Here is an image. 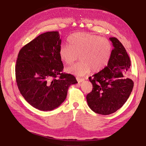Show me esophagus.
<instances>
[{
    "instance_id": "esophagus-1",
    "label": "esophagus",
    "mask_w": 146,
    "mask_h": 146,
    "mask_svg": "<svg viewBox=\"0 0 146 146\" xmlns=\"http://www.w3.org/2000/svg\"><path fill=\"white\" fill-rule=\"evenodd\" d=\"M76 80H77V81L78 83H81V82H83V81H84V78H77Z\"/></svg>"
}]
</instances>
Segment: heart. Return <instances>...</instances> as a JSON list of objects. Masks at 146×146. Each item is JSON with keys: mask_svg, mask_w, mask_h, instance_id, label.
Listing matches in <instances>:
<instances>
[{"mask_svg": "<svg viewBox=\"0 0 146 146\" xmlns=\"http://www.w3.org/2000/svg\"><path fill=\"white\" fill-rule=\"evenodd\" d=\"M68 45H62L59 56L66 65H71L78 58L80 62L66 68V72L77 76H83L92 70L98 72L110 62L112 45L107 38L86 32H76L68 38Z\"/></svg>", "mask_w": 146, "mask_h": 146, "instance_id": "1", "label": "heart"}]
</instances>
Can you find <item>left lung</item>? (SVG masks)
<instances>
[{"label":"left lung","mask_w":146,"mask_h":146,"mask_svg":"<svg viewBox=\"0 0 146 146\" xmlns=\"http://www.w3.org/2000/svg\"><path fill=\"white\" fill-rule=\"evenodd\" d=\"M114 48L108 65L89 78L93 84L92 91L86 100L94 113L108 115L123 106L134 86L133 81L124 75L131 66V60L126 49L115 37H110Z\"/></svg>","instance_id":"8db88e82"}]
</instances>
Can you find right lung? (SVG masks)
Returning a JSON list of instances; mask_svg holds the SVG:
<instances>
[{"label":"right lung","instance_id":"1","mask_svg":"<svg viewBox=\"0 0 146 146\" xmlns=\"http://www.w3.org/2000/svg\"><path fill=\"white\" fill-rule=\"evenodd\" d=\"M60 36L57 31L42 33L22 47L17 60L15 76L20 92L31 106L40 111L60 106L70 86L78 83L72 74L62 73Z\"/></svg>","mask_w":146,"mask_h":146}]
</instances>
